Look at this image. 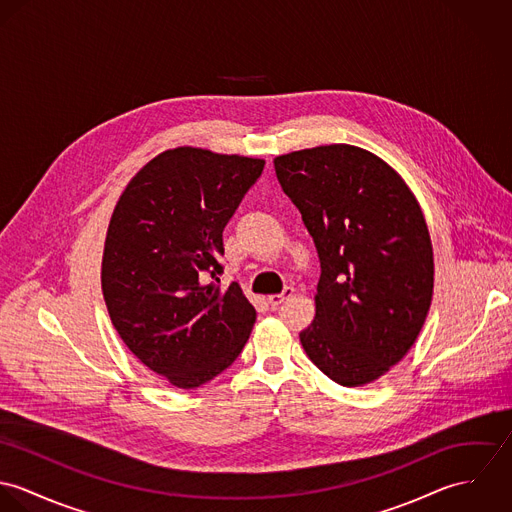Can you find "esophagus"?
Instances as JSON below:
<instances>
[{"label": "esophagus", "instance_id": "obj_1", "mask_svg": "<svg viewBox=\"0 0 512 512\" xmlns=\"http://www.w3.org/2000/svg\"><path fill=\"white\" fill-rule=\"evenodd\" d=\"M293 292H295V290H293L292 286H286V288H284V292L268 295V303H270L272 307H278V305H280V303H284L288 297H292Z\"/></svg>", "mask_w": 512, "mask_h": 512}]
</instances>
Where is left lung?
Listing matches in <instances>:
<instances>
[{
	"label": "left lung",
	"instance_id": "8db88e82",
	"mask_svg": "<svg viewBox=\"0 0 512 512\" xmlns=\"http://www.w3.org/2000/svg\"><path fill=\"white\" fill-rule=\"evenodd\" d=\"M274 167L321 262L315 319L299 341L331 380L363 386L408 353L426 321L434 256L424 215L400 175L361 147L301 149Z\"/></svg>",
	"mask_w": 512,
	"mask_h": 512
}]
</instances>
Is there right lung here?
Segmentation results:
<instances>
[{
  "label": "right lung",
  "mask_w": 512,
  "mask_h": 512,
  "mask_svg": "<svg viewBox=\"0 0 512 512\" xmlns=\"http://www.w3.org/2000/svg\"><path fill=\"white\" fill-rule=\"evenodd\" d=\"M262 159L177 147L128 183L108 226L102 292L128 349L177 388H197L244 349L256 309L220 288L222 230Z\"/></svg>",
  "instance_id": "add662e5"
}]
</instances>
